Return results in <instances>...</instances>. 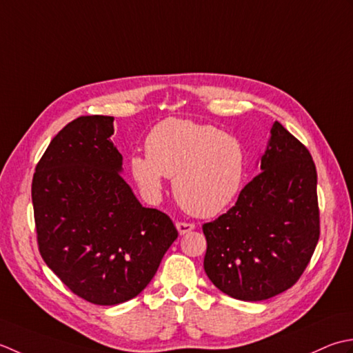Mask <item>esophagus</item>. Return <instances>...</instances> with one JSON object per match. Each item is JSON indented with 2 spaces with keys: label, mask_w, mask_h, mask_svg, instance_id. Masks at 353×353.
Wrapping results in <instances>:
<instances>
[{
  "label": "esophagus",
  "mask_w": 353,
  "mask_h": 353,
  "mask_svg": "<svg viewBox=\"0 0 353 353\" xmlns=\"http://www.w3.org/2000/svg\"><path fill=\"white\" fill-rule=\"evenodd\" d=\"M176 230L178 233L183 236V234L190 233L192 230H195V225L190 224V222H176Z\"/></svg>",
  "instance_id": "obj_1"
}]
</instances>
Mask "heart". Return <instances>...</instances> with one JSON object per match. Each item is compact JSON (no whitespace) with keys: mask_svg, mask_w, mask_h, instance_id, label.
<instances>
[{"mask_svg":"<svg viewBox=\"0 0 353 353\" xmlns=\"http://www.w3.org/2000/svg\"><path fill=\"white\" fill-rule=\"evenodd\" d=\"M146 155L135 154L129 172L150 203L172 178L175 198L185 212L210 218L233 203L245 175V149L234 135L198 121L169 117L150 129Z\"/></svg>","mask_w":353,"mask_h":353,"instance_id":"1","label":"heart"}]
</instances>
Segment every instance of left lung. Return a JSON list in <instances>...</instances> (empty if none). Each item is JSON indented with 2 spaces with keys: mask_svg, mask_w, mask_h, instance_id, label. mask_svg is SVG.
<instances>
[{
  "mask_svg": "<svg viewBox=\"0 0 353 353\" xmlns=\"http://www.w3.org/2000/svg\"><path fill=\"white\" fill-rule=\"evenodd\" d=\"M259 164L261 174L243 187L234 207L203 225L205 274L243 301L291 288L320 236L317 170L309 150L276 121Z\"/></svg>",
  "mask_w": 353,
  "mask_h": 353,
  "instance_id": "8db88e82",
  "label": "left lung"
}]
</instances>
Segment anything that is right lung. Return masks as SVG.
Instances as JSON below:
<instances>
[{"mask_svg":"<svg viewBox=\"0 0 353 353\" xmlns=\"http://www.w3.org/2000/svg\"><path fill=\"white\" fill-rule=\"evenodd\" d=\"M114 117L83 116L36 166L32 203L41 256L76 296L112 306L145 290L178 237L166 213L140 204L110 140Z\"/></svg>","mask_w":353,"mask_h":353,"instance_id":"add662e5","label":"right lung"}]
</instances>
